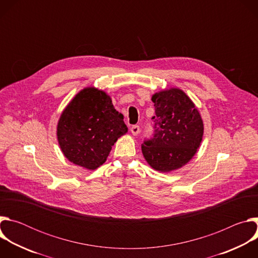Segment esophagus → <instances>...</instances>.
Masks as SVG:
<instances>
[{
	"instance_id": "esophagus-1",
	"label": "esophagus",
	"mask_w": 258,
	"mask_h": 258,
	"mask_svg": "<svg viewBox=\"0 0 258 258\" xmlns=\"http://www.w3.org/2000/svg\"><path fill=\"white\" fill-rule=\"evenodd\" d=\"M131 132H132V134L134 135V136H137L139 133H140V126L139 125H133L132 127H131Z\"/></svg>"
}]
</instances>
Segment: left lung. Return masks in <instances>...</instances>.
Returning <instances> with one entry per match:
<instances>
[{
  "mask_svg": "<svg viewBox=\"0 0 258 258\" xmlns=\"http://www.w3.org/2000/svg\"><path fill=\"white\" fill-rule=\"evenodd\" d=\"M152 101L154 134L144 141L142 152L151 167L168 172L195 155L203 137V121L194 103L179 89L156 93Z\"/></svg>",
  "mask_w": 258,
  "mask_h": 258,
  "instance_id": "8db88e82",
  "label": "left lung"
}]
</instances>
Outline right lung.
<instances>
[{
	"instance_id": "1",
	"label": "right lung",
	"mask_w": 258,
	"mask_h": 258,
	"mask_svg": "<svg viewBox=\"0 0 258 258\" xmlns=\"http://www.w3.org/2000/svg\"><path fill=\"white\" fill-rule=\"evenodd\" d=\"M127 132L123 115L103 91L87 88L67 105L57 126V138L64 156L77 165L96 169L112 146Z\"/></svg>"
}]
</instances>
